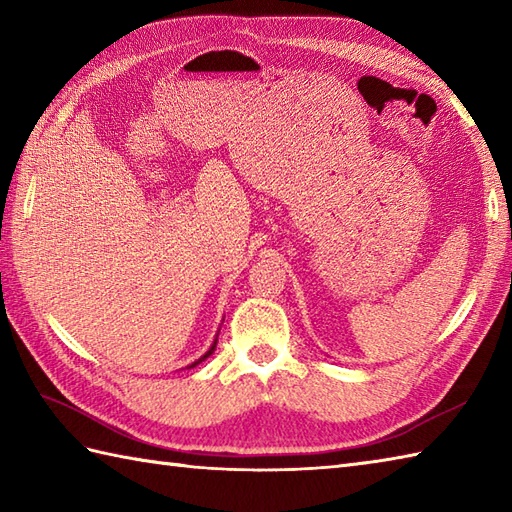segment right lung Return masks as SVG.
Listing matches in <instances>:
<instances>
[{"mask_svg":"<svg viewBox=\"0 0 512 512\" xmlns=\"http://www.w3.org/2000/svg\"><path fill=\"white\" fill-rule=\"evenodd\" d=\"M215 345H217V341H213V345H211V350H209V352H206V354H204V356L200 358V361H195V363H193L191 367H195V365H198V363H202V361H204V358H209V356L213 354V350H215Z\"/></svg>","mask_w":512,"mask_h":512,"instance_id":"1","label":"right lung"}]
</instances>
